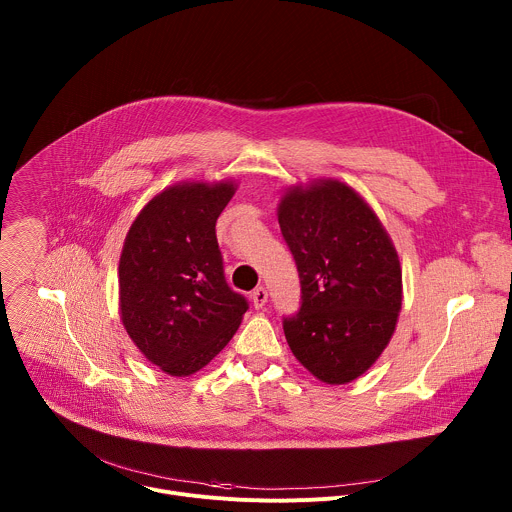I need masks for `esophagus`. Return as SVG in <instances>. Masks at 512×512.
Here are the masks:
<instances>
[{
    "instance_id": "obj_1",
    "label": "esophagus",
    "mask_w": 512,
    "mask_h": 512,
    "mask_svg": "<svg viewBox=\"0 0 512 512\" xmlns=\"http://www.w3.org/2000/svg\"><path fill=\"white\" fill-rule=\"evenodd\" d=\"M251 302H253L255 310H261L267 304V289L265 287H255L251 291Z\"/></svg>"
}]
</instances>
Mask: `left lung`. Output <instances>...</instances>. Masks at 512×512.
<instances>
[{
    "label": "left lung",
    "instance_id": "8db88e82",
    "mask_svg": "<svg viewBox=\"0 0 512 512\" xmlns=\"http://www.w3.org/2000/svg\"><path fill=\"white\" fill-rule=\"evenodd\" d=\"M277 218L302 285L298 314L283 318L287 344L316 379L350 383L395 332L397 251L373 208L338 180L289 190Z\"/></svg>",
    "mask_w": 512,
    "mask_h": 512
}]
</instances>
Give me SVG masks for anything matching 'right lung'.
I'll use <instances>...</instances> for the list:
<instances>
[{"label":"right lung","instance_id":"obj_1","mask_svg":"<svg viewBox=\"0 0 512 512\" xmlns=\"http://www.w3.org/2000/svg\"><path fill=\"white\" fill-rule=\"evenodd\" d=\"M231 182L178 184L133 221L119 261L121 320L135 346L172 377H188L221 352L249 310L225 279L216 218Z\"/></svg>","mask_w":512,"mask_h":512}]
</instances>
